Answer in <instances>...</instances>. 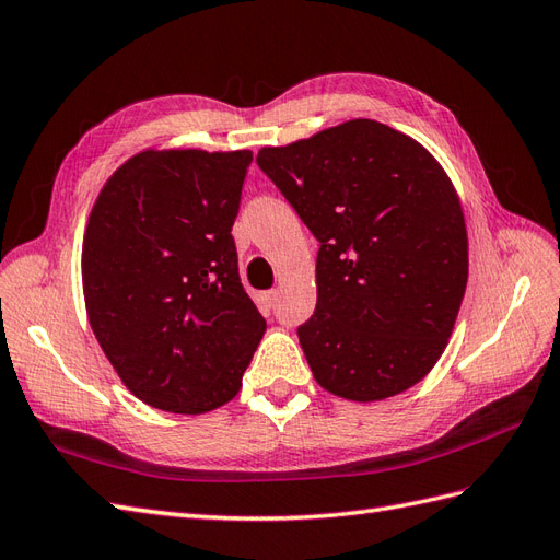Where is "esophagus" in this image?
Here are the masks:
<instances>
[{
	"instance_id": "esophagus-1",
	"label": "esophagus",
	"mask_w": 560,
	"mask_h": 560,
	"mask_svg": "<svg viewBox=\"0 0 560 560\" xmlns=\"http://www.w3.org/2000/svg\"><path fill=\"white\" fill-rule=\"evenodd\" d=\"M277 300H279V291H267V303L275 307L277 305Z\"/></svg>"
}]
</instances>
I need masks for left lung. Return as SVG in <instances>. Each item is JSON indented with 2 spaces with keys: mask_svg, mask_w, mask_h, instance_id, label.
Instances as JSON below:
<instances>
[{
  "mask_svg": "<svg viewBox=\"0 0 560 560\" xmlns=\"http://www.w3.org/2000/svg\"><path fill=\"white\" fill-rule=\"evenodd\" d=\"M257 165L319 241L317 310L298 328L324 390L378 402L447 348L468 281V234L447 172L417 139L357 118Z\"/></svg>",
  "mask_w": 560,
  "mask_h": 560,
  "instance_id": "obj_1",
  "label": "left lung"
}]
</instances>
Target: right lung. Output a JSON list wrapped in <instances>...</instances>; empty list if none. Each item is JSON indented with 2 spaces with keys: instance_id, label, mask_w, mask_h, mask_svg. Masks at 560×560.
<instances>
[{
  "instance_id": "add662e5",
  "label": "right lung",
  "mask_w": 560,
  "mask_h": 560,
  "mask_svg": "<svg viewBox=\"0 0 560 560\" xmlns=\"http://www.w3.org/2000/svg\"><path fill=\"white\" fill-rule=\"evenodd\" d=\"M250 151L165 149L125 161L82 241L90 326L127 390L206 413L241 390L265 334L238 277L232 226Z\"/></svg>"
}]
</instances>
